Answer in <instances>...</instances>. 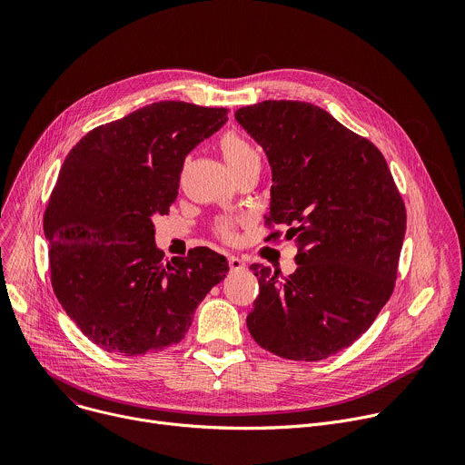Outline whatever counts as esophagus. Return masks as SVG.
Returning <instances> with one entry per match:
<instances>
[{"label":"esophagus","mask_w":465,"mask_h":465,"mask_svg":"<svg viewBox=\"0 0 465 465\" xmlns=\"http://www.w3.org/2000/svg\"><path fill=\"white\" fill-rule=\"evenodd\" d=\"M229 268H231V272H243L245 270V262L242 259H238V256H231V259H229Z\"/></svg>","instance_id":"esophagus-1"}]
</instances>
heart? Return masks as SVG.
I'll return each mask as SVG.
<instances>
[{
	"mask_svg": "<svg viewBox=\"0 0 465 465\" xmlns=\"http://www.w3.org/2000/svg\"><path fill=\"white\" fill-rule=\"evenodd\" d=\"M220 149L223 153V159L232 170V173L249 168V166H261V154L256 151V147L240 133L236 131H227L220 138ZM216 232L222 240L232 242L236 236V222L232 220H220L216 223Z\"/></svg>",
	"mask_w": 465,
	"mask_h": 465,
	"instance_id": "obj_1",
	"label": "heart"
}]
</instances>
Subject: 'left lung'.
<instances>
[{
  "mask_svg": "<svg viewBox=\"0 0 465 465\" xmlns=\"http://www.w3.org/2000/svg\"><path fill=\"white\" fill-rule=\"evenodd\" d=\"M234 118L272 164L266 225H282L297 247L288 277L251 266L261 293L247 329L281 358H329L362 336L393 293L404 201L379 147L312 103L270 99Z\"/></svg>",
  "mask_w": 465,
  "mask_h": 465,
  "instance_id": "1",
  "label": "left lung"
}]
</instances>
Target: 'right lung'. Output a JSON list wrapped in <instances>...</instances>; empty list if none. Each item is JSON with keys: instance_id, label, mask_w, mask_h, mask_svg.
<instances>
[{"instance_id": "1", "label": "right lung", "mask_w": 465, "mask_h": 465, "mask_svg": "<svg viewBox=\"0 0 465 465\" xmlns=\"http://www.w3.org/2000/svg\"><path fill=\"white\" fill-rule=\"evenodd\" d=\"M229 109L159 101L86 133L44 213L51 286L88 340L122 356L179 343L197 304L227 277L209 247L164 262L153 216L177 197L186 154Z\"/></svg>"}]
</instances>
